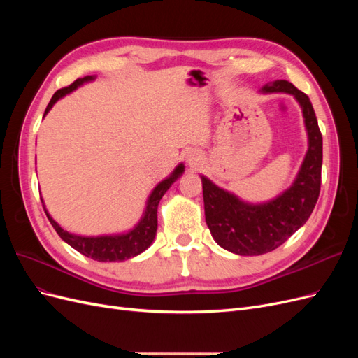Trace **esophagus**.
<instances>
[{
	"mask_svg": "<svg viewBox=\"0 0 358 358\" xmlns=\"http://www.w3.org/2000/svg\"><path fill=\"white\" fill-rule=\"evenodd\" d=\"M187 159H188L189 164H197V162L200 161V155L197 152H189Z\"/></svg>",
	"mask_w": 358,
	"mask_h": 358,
	"instance_id": "obj_1",
	"label": "esophagus"
}]
</instances>
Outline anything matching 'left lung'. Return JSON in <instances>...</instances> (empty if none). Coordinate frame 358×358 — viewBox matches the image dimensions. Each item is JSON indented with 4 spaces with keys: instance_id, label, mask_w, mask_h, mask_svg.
<instances>
[{
    "instance_id": "1",
    "label": "left lung",
    "mask_w": 358,
    "mask_h": 358,
    "mask_svg": "<svg viewBox=\"0 0 358 358\" xmlns=\"http://www.w3.org/2000/svg\"><path fill=\"white\" fill-rule=\"evenodd\" d=\"M262 92H287L299 101L309 148L292 185L279 197L249 204L201 176L206 224L215 242L237 255H262L279 248L305 224L321 188L322 136L309 96L287 80L266 83Z\"/></svg>"
}]
</instances>
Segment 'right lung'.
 <instances>
[{
  "mask_svg": "<svg viewBox=\"0 0 358 358\" xmlns=\"http://www.w3.org/2000/svg\"><path fill=\"white\" fill-rule=\"evenodd\" d=\"M90 80H94V76H85L82 79H76L71 85L66 86V88L58 90L50 99L45 110V115H48V112L52 109V106L55 104L59 99H62L64 95L70 94L71 91L78 88V86ZM183 169H185L183 164H179L175 170H173V173L169 178H166L164 180L158 183V185L154 188L152 194L149 196L142 220H140V222L134 227L133 230H129L128 233H124V234L96 236V237H85V236L71 234L64 229H61L58 222L53 221L52 216L48 213L46 208H45V212L48 215L52 227L58 233V236L64 242H67L71 248H74L76 251H79L85 257L96 259V262H124V259L133 258L138 254H142L145 249H148L150 243L154 242L155 234H157V227H158V221H157L158 203L162 199V196L166 194V191L171 187V183L176 182L178 178L182 175Z\"/></svg>",
  "mask_w": 358,
  "mask_h": 358,
  "instance_id": "obj_1",
  "label": "right lung"
}]
</instances>
